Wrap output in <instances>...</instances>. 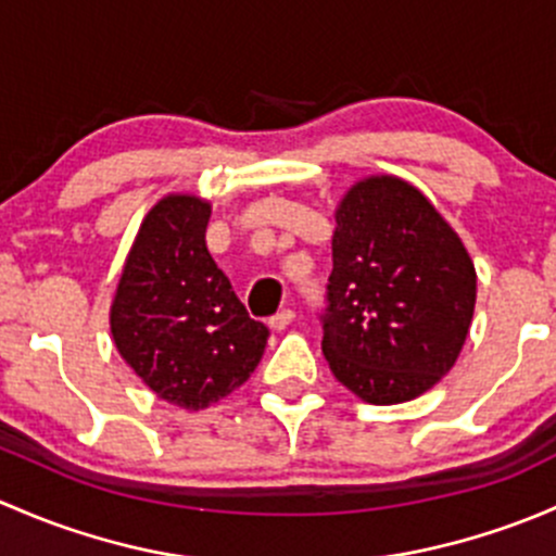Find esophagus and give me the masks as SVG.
<instances>
[{
    "label": "esophagus",
    "mask_w": 556,
    "mask_h": 556,
    "mask_svg": "<svg viewBox=\"0 0 556 556\" xmlns=\"http://www.w3.org/2000/svg\"><path fill=\"white\" fill-rule=\"evenodd\" d=\"M291 320H294V311H289V307H283V311H278L276 316L270 318V326H273V329H276V331H283L286 326L291 324Z\"/></svg>",
    "instance_id": "esophagus-1"
}]
</instances>
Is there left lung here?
Listing matches in <instances>:
<instances>
[{"mask_svg":"<svg viewBox=\"0 0 556 556\" xmlns=\"http://www.w3.org/2000/svg\"><path fill=\"white\" fill-rule=\"evenodd\" d=\"M324 356L362 402L402 404L455 366L477 270L450 222L409 181H356L334 208Z\"/></svg>","mask_w":556,"mask_h":556,"instance_id":"1","label":"left lung"}]
</instances>
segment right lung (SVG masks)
<instances>
[{"label":"right lung","mask_w":556,"mask_h":556,"mask_svg":"<svg viewBox=\"0 0 556 556\" xmlns=\"http://www.w3.org/2000/svg\"><path fill=\"white\" fill-rule=\"evenodd\" d=\"M211 203L160 198L141 219L109 307L123 362L163 402L205 409L243 386L262 362L267 326L249 318L205 249Z\"/></svg>","instance_id":"right-lung-1"}]
</instances>
